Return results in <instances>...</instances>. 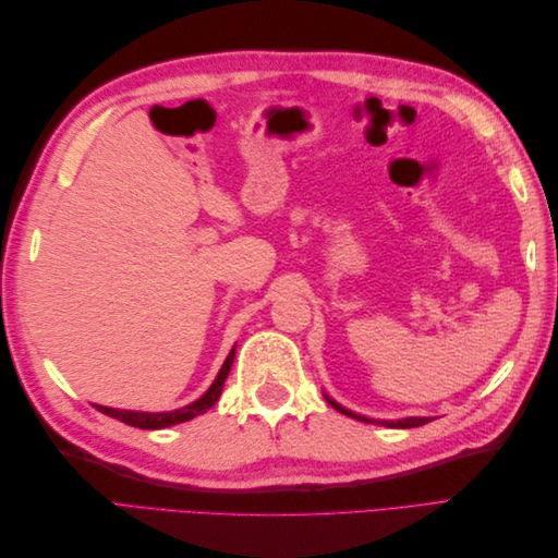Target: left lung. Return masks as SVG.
Masks as SVG:
<instances>
[{
    "label": "left lung",
    "instance_id": "left-lung-1",
    "mask_svg": "<svg viewBox=\"0 0 558 558\" xmlns=\"http://www.w3.org/2000/svg\"><path fill=\"white\" fill-rule=\"evenodd\" d=\"M328 402H330V408H335L337 412H342V414H347V416H351V418L365 421V424H384V426H388V428H416V426H424V424H428V421H430L428 416H408V418H398V421H373V418L361 416V414H356V412H351V410L342 408L340 402H335V400H330V398H328Z\"/></svg>",
    "mask_w": 558,
    "mask_h": 558
}]
</instances>
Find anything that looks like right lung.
Instances as JSON below:
<instances>
[{
    "label": "right lung",
    "mask_w": 558,
    "mask_h": 558,
    "mask_svg": "<svg viewBox=\"0 0 558 558\" xmlns=\"http://www.w3.org/2000/svg\"><path fill=\"white\" fill-rule=\"evenodd\" d=\"M232 361H234V347L228 353V359H226V363L221 367V373H218V377L209 386V391L202 396L199 400L185 404V408H181V410H174V412H132V410L102 408V404H95V408L102 412V414H107V416H113L118 421H123V424H128V426L144 428V430H158V428L183 424V421H191V418H195L199 414H205L209 408H214V404L218 402V396H221V391H223V384L228 379Z\"/></svg>",
    "instance_id": "right-lung-1"
}]
</instances>
